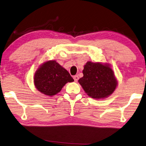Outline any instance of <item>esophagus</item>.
I'll list each match as a JSON object with an SVG mask.
<instances>
[{"label": "esophagus", "mask_w": 146, "mask_h": 146, "mask_svg": "<svg viewBox=\"0 0 146 146\" xmlns=\"http://www.w3.org/2000/svg\"><path fill=\"white\" fill-rule=\"evenodd\" d=\"M73 78H74V80H75V82H77L78 80V79H79V77H78V75H75V76H73Z\"/></svg>", "instance_id": "esophagus-1"}]
</instances>
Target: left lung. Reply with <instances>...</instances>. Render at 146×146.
I'll use <instances>...</instances> for the list:
<instances>
[{"mask_svg":"<svg viewBox=\"0 0 146 146\" xmlns=\"http://www.w3.org/2000/svg\"><path fill=\"white\" fill-rule=\"evenodd\" d=\"M84 76L78 80L85 93L92 98L100 99L110 96L118 85L109 64L88 61L83 70Z\"/></svg>","mask_w":146,"mask_h":146,"instance_id":"obj_1","label":"left lung"}]
</instances>
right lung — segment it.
Segmentation results:
<instances>
[{"mask_svg":"<svg viewBox=\"0 0 146 146\" xmlns=\"http://www.w3.org/2000/svg\"><path fill=\"white\" fill-rule=\"evenodd\" d=\"M34 84L39 92L48 96L59 93L68 82L74 81L68 71L56 61L43 63L35 71Z\"/></svg>","mask_w":146,"mask_h":146,"instance_id":"right-lung-1","label":"right lung"}]
</instances>
